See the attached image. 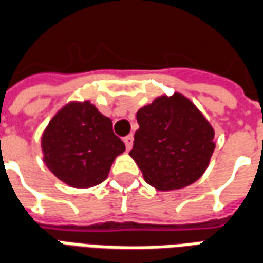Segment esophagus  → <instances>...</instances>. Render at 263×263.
Segmentation results:
<instances>
[{
  "mask_svg": "<svg viewBox=\"0 0 263 263\" xmlns=\"http://www.w3.org/2000/svg\"><path fill=\"white\" fill-rule=\"evenodd\" d=\"M124 142H125L126 149L129 151V149L132 148V143H134V137H132V135H128V137L124 138Z\"/></svg>",
  "mask_w": 263,
  "mask_h": 263,
  "instance_id": "1",
  "label": "esophagus"
}]
</instances>
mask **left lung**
<instances>
[{
	"instance_id": "left-lung-1",
	"label": "left lung",
	"mask_w": 263,
	"mask_h": 263,
	"mask_svg": "<svg viewBox=\"0 0 263 263\" xmlns=\"http://www.w3.org/2000/svg\"><path fill=\"white\" fill-rule=\"evenodd\" d=\"M131 155L158 190L183 189L200 179L214 152V129L190 100L175 92L137 112Z\"/></svg>"
}]
</instances>
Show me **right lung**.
Returning <instances> with one entry per match:
<instances>
[{
  "mask_svg": "<svg viewBox=\"0 0 263 263\" xmlns=\"http://www.w3.org/2000/svg\"><path fill=\"white\" fill-rule=\"evenodd\" d=\"M49 171L71 187L97 186L125 151L112 131V122L88 101L70 103L54 115L42 135Z\"/></svg>",
  "mask_w": 263,
  "mask_h": 263,
  "instance_id": "add662e5",
  "label": "right lung"
}]
</instances>
